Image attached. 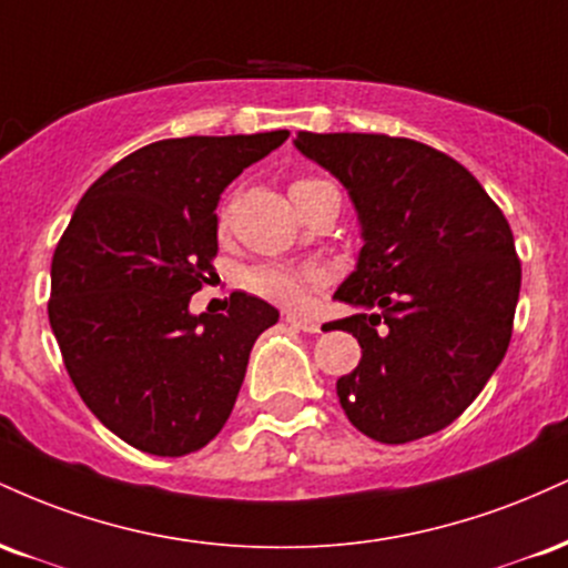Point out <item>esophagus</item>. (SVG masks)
<instances>
[{
	"label": "esophagus",
	"mask_w": 568,
	"mask_h": 568,
	"mask_svg": "<svg viewBox=\"0 0 568 568\" xmlns=\"http://www.w3.org/2000/svg\"><path fill=\"white\" fill-rule=\"evenodd\" d=\"M285 323L298 331H306V334H317V331H321V323H317L315 317L298 315V312H285Z\"/></svg>",
	"instance_id": "34e87169"
}]
</instances>
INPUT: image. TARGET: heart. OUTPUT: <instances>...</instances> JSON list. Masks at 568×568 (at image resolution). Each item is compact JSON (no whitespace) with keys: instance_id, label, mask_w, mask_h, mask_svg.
Masks as SVG:
<instances>
[{"instance_id":"1","label":"heart","mask_w":568,"mask_h":568,"mask_svg":"<svg viewBox=\"0 0 568 568\" xmlns=\"http://www.w3.org/2000/svg\"><path fill=\"white\" fill-rule=\"evenodd\" d=\"M325 181L317 179H298L291 184V197L293 194H302L315 189ZM226 219V211L221 213V221ZM245 288L256 296L270 298L275 304H302L306 293L321 283V272L310 270V266H285V264H258L253 270L245 272L243 277Z\"/></svg>"}]
</instances>
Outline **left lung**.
<instances>
[{
	"label": "left lung",
	"instance_id": "left-lung-1",
	"mask_svg": "<svg viewBox=\"0 0 568 568\" xmlns=\"http://www.w3.org/2000/svg\"><path fill=\"white\" fill-rule=\"evenodd\" d=\"M293 146L347 189L363 247L328 323L363 357L336 382L347 419L379 443L448 427L505 357L520 293L510 224L465 165L410 139L302 133Z\"/></svg>",
	"mask_w": 568,
	"mask_h": 568
}]
</instances>
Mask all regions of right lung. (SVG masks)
Instances as JSON below:
<instances>
[{"label": "right lung", "instance_id": "add662e5", "mask_svg": "<svg viewBox=\"0 0 568 568\" xmlns=\"http://www.w3.org/2000/svg\"><path fill=\"white\" fill-rule=\"evenodd\" d=\"M288 130L154 141L77 205L50 270V328L77 393L116 438L154 456L207 446L230 419L253 342L280 312L243 291L192 315L219 253L221 192Z\"/></svg>", "mask_w": 568, "mask_h": 568}]
</instances>
